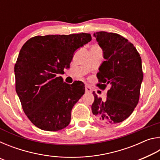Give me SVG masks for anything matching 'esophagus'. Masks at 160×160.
I'll list each match as a JSON object with an SVG mask.
<instances>
[{"mask_svg":"<svg viewBox=\"0 0 160 160\" xmlns=\"http://www.w3.org/2000/svg\"><path fill=\"white\" fill-rule=\"evenodd\" d=\"M85 91L87 92L91 93L92 92V89L90 86L85 85Z\"/></svg>","mask_w":160,"mask_h":160,"instance_id":"esophagus-1","label":"esophagus"}]
</instances>
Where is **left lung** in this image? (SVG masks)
I'll return each instance as SVG.
<instances>
[{
    "mask_svg": "<svg viewBox=\"0 0 160 160\" xmlns=\"http://www.w3.org/2000/svg\"><path fill=\"white\" fill-rule=\"evenodd\" d=\"M94 36L105 59L97 74V85L102 90L107 86L109 89L105 102L93 92L92 112L102 123L122 122L129 117L139 101L143 79L141 58L133 44L121 35L97 32Z\"/></svg>",
    "mask_w": 160,
    "mask_h": 160,
    "instance_id": "1",
    "label": "left lung"
}]
</instances>
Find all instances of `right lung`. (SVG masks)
Here are the masks:
<instances>
[{
    "instance_id": "right-lung-1",
    "label": "right lung",
    "mask_w": 160,
    "mask_h": 160,
    "mask_svg": "<svg viewBox=\"0 0 160 160\" xmlns=\"http://www.w3.org/2000/svg\"><path fill=\"white\" fill-rule=\"evenodd\" d=\"M91 40L88 33L46 35L32 37L22 46L15 65V90L24 112L37 128L57 131L68 126L85 85H69L57 75L70 67L75 51Z\"/></svg>"
}]
</instances>
